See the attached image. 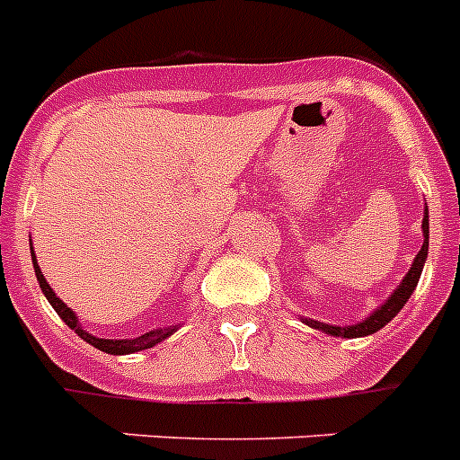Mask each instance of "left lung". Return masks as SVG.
<instances>
[{
  "label": "left lung",
  "mask_w": 460,
  "mask_h": 460,
  "mask_svg": "<svg viewBox=\"0 0 460 460\" xmlns=\"http://www.w3.org/2000/svg\"><path fill=\"white\" fill-rule=\"evenodd\" d=\"M421 230H424V246H421V251L417 253V258H414L412 267H410V271L405 274L403 283L394 290V295L389 296L387 302L382 304L373 315H368L367 320H361V323L357 324H348V327H332V324L318 323V320H306V323L315 329H323V332H327V334L332 336H343V339H357V336L376 334L377 329L385 327V324H387L389 320H392L394 315L405 306V302H408L410 295H412L414 288H417V283H420L426 253H429V209H426L424 221H421Z\"/></svg>",
  "instance_id": "1"
}]
</instances>
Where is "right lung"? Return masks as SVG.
<instances>
[{"mask_svg": "<svg viewBox=\"0 0 460 460\" xmlns=\"http://www.w3.org/2000/svg\"><path fill=\"white\" fill-rule=\"evenodd\" d=\"M31 260H34V271H36V279H39L40 290H43V295L48 296V302L52 304V308L57 311V315H59V318H62L68 327L75 329V334H78L83 341H87V343H92L93 348H99V350L108 352V355H128V352H140V350H147V348H154V345L161 343L164 339H168V336L174 332L172 327L156 329V332H147V334L137 336V339H124V341L96 339V336L87 334V332H84V329L78 324V320H75V313H73L71 308H68L66 304H64L62 299L55 295V292H52V288L48 286V280L43 279V271L39 270V262H36L34 251H31Z\"/></svg>", "mask_w": 460, "mask_h": 460, "instance_id": "add662e5", "label": "right lung"}]
</instances>
